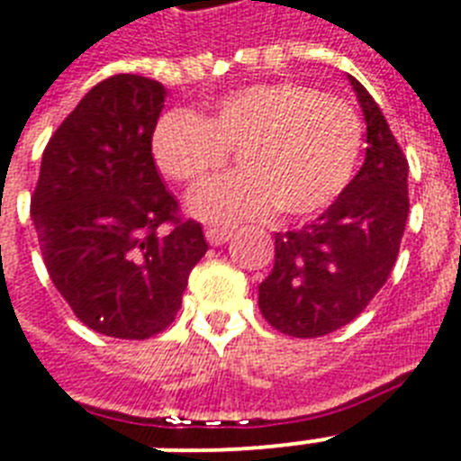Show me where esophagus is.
Instances as JSON below:
<instances>
[{
    "mask_svg": "<svg viewBox=\"0 0 461 461\" xmlns=\"http://www.w3.org/2000/svg\"><path fill=\"white\" fill-rule=\"evenodd\" d=\"M205 239H208L211 246H222V243H227L231 239V231L220 230V227H208V230H205Z\"/></svg>",
    "mask_w": 461,
    "mask_h": 461,
    "instance_id": "esophagus-1",
    "label": "esophagus"
}]
</instances>
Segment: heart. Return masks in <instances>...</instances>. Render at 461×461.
<instances>
[{
  "mask_svg": "<svg viewBox=\"0 0 461 461\" xmlns=\"http://www.w3.org/2000/svg\"><path fill=\"white\" fill-rule=\"evenodd\" d=\"M237 151L241 170L189 196V211L212 224L317 215L353 179L362 121L346 99L298 82H256L220 96L201 115L170 111L151 132L158 170L177 185H198Z\"/></svg>",
  "mask_w": 461,
  "mask_h": 461,
  "instance_id": "b5f03b06",
  "label": "heart"
}]
</instances>
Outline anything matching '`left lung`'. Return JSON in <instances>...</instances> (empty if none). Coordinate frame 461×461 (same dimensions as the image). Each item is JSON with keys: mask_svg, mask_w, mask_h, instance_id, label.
Returning a JSON list of instances; mask_svg holds the SVG:
<instances>
[{"mask_svg": "<svg viewBox=\"0 0 461 461\" xmlns=\"http://www.w3.org/2000/svg\"><path fill=\"white\" fill-rule=\"evenodd\" d=\"M348 77L366 121L365 163L320 218L275 234V267L258 289L265 321L294 339L360 315L391 275L410 215L405 153L379 104Z\"/></svg>", "mask_w": 461, "mask_h": 461, "instance_id": "obj_1", "label": "left lung"}]
</instances>
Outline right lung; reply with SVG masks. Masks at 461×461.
<instances>
[{"label": "right lung", "mask_w": 461, "mask_h": 461, "mask_svg": "<svg viewBox=\"0 0 461 461\" xmlns=\"http://www.w3.org/2000/svg\"><path fill=\"white\" fill-rule=\"evenodd\" d=\"M163 99L160 82L132 73L89 89L51 134L30 201L54 286L82 324L113 339L166 331L208 250L153 163Z\"/></svg>", "instance_id": "1"}]
</instances>
